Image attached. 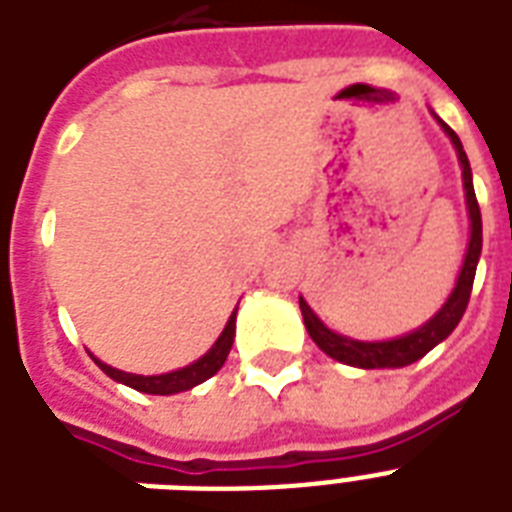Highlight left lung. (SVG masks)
<instances>
[{
  "mask_svg": "<svg viewBox=\"0 0 512 512\" xmlns=\"http://www.w3.org/2000/svg\"><path fill=\"white\" fill-rule=\"evenodd\" d=\"M436 116V114H433ZM436 122L441 124V130L446 132V138L452 140L454 151H457V162L462 167V188H465V207H468L470 217V239L468 249H465V260H462L460 276L454 284L452 295L446 297V303L436 311L433 319H428L422 327L412 329L401 337L393 340H353L345 337L335 329H329L324 321L311 311V305L300 297V311H303L305 329L311 340L319 345L329 358H335L340 364L356 366V369H401L414 361H420L428 350H433L438 342H444L452 335L454 327L460 324L462 313L468 308L470 289H473V279H476L478 257H481V244H484V233H481V209H478L476 191H473V172H470L468 154L462 151V143L457 138V132L446 122H441L436 116Z\"/></svg>",
  "mask_w": 512,
  "mask_h": 512,
  "instance_id": "left-lung-1",
  "label": "left lung"
}]
</instances>
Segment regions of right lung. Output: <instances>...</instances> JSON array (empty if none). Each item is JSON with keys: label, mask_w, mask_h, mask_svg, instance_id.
Returning a JSON list of instances; mask_svg holds the SVG:
<instances>
[{"label": "right lung", "mask_w": 512, "mask_h": 512, "mask_svg": "<svg viewBox=\"0 0 512 512\" xmlns=\"http://www.w3.org/2000/svg\"><path fill=\"white\" fill-rule=\"evenodd\" d=\"M236 311H239V305L233 308L231 319L225 324V329L220 332V337L215 340V345L204 353L201 358H196L193 364L183 366V369H175V372L167 374H132V372H122V369H114V366L103 364L100 358H95V364L103 369V372L111 377V380L122 382L127 388H135L140 393H151V396H172V393H183V390H191L196 385H201L204 380H209L212 374L220 372V366L225 364V358L231 353L233 337H236Z\"/></svg>", "instance_id": "1"}]
</instances>
